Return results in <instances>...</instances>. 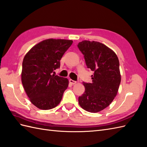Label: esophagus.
I'll list each match as a JSON object with an SVG mask.
<instances>
[{"mask_svg": "<svg viewBox=\"0 0 147 147\" xmlns=\"http://www.w3.org/2000/svg\"><path fill=\"white\" fill-rule=\"evenodd\" d=\"M69 83L71 84H75L76 83V81H74L73 80H69Z\"/></svg>", "mask_w": 147, "mask_h": 147, "instance_id": "esophagus-1", "label": "esophagus"}]
</instances>
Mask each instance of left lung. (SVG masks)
<instances>
[{"mask_svg":"<svg viewBox=\"0 0 147 147\" xmlns=\"http://www.w3.org/2000/svg\"><path fill=\"white\" fill-rule=\"evenodd\" d=\"M78 47L87 67L94 71L93 82H83L85 91L78 102L84 110L97 113L108 107L118 93L121 82L118 58L113 51L99 42L83 40Z\"/></svg>","mask_w":147,"mask_h":147,"instance_id":"1","label":"left lung"}]
</instances>
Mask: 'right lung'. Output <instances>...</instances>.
I'll return each instance as SVG.
<instances>
[{"mask_svg":"<svg viewBox=\"0 0 147 147\" xmlns=\"http://www.w3.org/2000/svg\"><path fill=\"white\" fill-rule=\"evenodd\" d=\"M72 40L48 39L36 44L24 57L21 81L30 102L47 110L59 104L69 81L52 74L60 67V60Z\"/></svg>","mask_w":147,"mask_h":147,"instance_id":"obj_1","label":"right lung"}]
</instances>
